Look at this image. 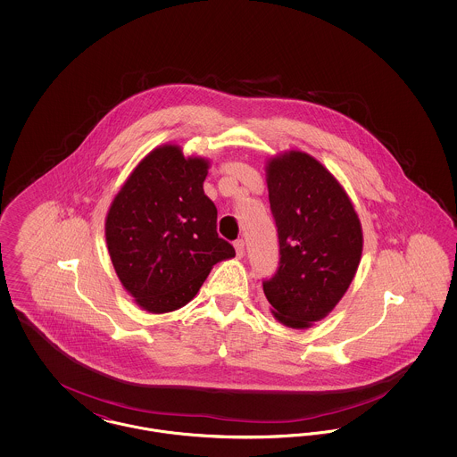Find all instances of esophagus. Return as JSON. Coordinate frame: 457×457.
Listing matches in <instances>:
<instances>
[{
  "instance_id": "34e87169",
  "label": "esophagus",
  "mask_w": 457,
  "mask_h": 457,
  "mask_svg": "<svg viewBox=\"0 0 457 457\" xmlns=\"http://www.w3.org/2000/svg\"><path fill=\"white\" fill-rule=\"evenodd\" d=\"M235 250H237L238 257H243V253H245V241L243 239H237L235 241Z\"/></svg>"
}]
</instances>
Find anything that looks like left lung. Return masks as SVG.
I'll list each match as a JSON object with an SVG mask.
<instances>
[{
    "instance_id": "obj_1",
    "label": "left lung",
    "mask_w": 457,
    "mask_h": 457,
    "mask_svg": "<svg viewBox=\"0 0 457 457\" xmlns=\"http://www.w3.org/2000/svg\"><path fill=\"white\" fill-rule=\"evenodd\" d=\"M267 188L281 257L263 293L276 320L306 328L348 291L361 259V224L339 181L308 154L272 157Z\"/></svg>"
}]
</instances>
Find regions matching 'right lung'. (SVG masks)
<instances>
[{
	"mask_svg": "<svg viewBox=\"0 0 457 457\" xmlns=\"http://www.w3.org/2000/svg\"><path fill=\"white\" fill-rule=\"evenodd\" d=\"M209 161L166 144L147 154L116 194L106 243L123 287L151 313L194 300L212 265L235 257L219 238L218 209L204 194Z\"/></svg>",
	"mask_w": 457,
	"mask_h": 457,
	"instance_id": "obj_1",
	"label": "right lung"
}]
</instances>
